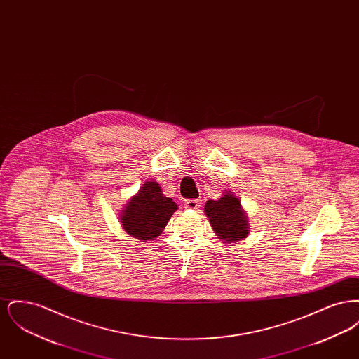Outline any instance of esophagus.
<instances>
[{"instance_id": "1", "label": "esophagus", "mask_w": 359, "mask_h": 359, "mask_svg": "<svg viewBox=\"0 0 359 359\" xmlns=\"http://www.w3.org/2000/svg\"><path fill=\"white\" fill-rule=\"evenodd\" d=\"M184 207L187 210H198L201 207V201L199 199H191V201H187L184 203Z\"/></svg>"}]
</instances>
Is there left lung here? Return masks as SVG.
<instances>
[{
	"label": "left lung",
	"mask_w": 359,
	"mask_h": 359,
	"mask_svg": "<svg viewBox=\"0 0 359 359\" xmlns=\"http://www.w3.org/2000/svg\"><path fill=\"white\" fill-rule=\"evenodd\" d=\"M205 214L217 234L224 243H234L249 236V219L241 201L231 192L224 191L217 201L210 199L205 205Z\"/></svg>",
	"instance_id": "8db88e82"
}]
</instances>
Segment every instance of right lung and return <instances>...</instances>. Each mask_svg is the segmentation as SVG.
I'll use <instances>...</instances> for the list:
<instances>
[{
  "mask_svg": "<svg viewBox=\"0 0 359 359\" xmlns=\"http://www.w3.org/2000/svg\"><path fill=\"white\" fill-rule=\"evenodd\" d=\"M179 207L167 198L158 183L145 182L120 214L122 229L142 242L157 238Z\"/></svg>",
  "mask_w": 359,
  "mask_h": 359,
  "instance_id": "1",
  "label": "right lung"
}]
</instances>
